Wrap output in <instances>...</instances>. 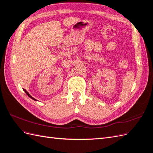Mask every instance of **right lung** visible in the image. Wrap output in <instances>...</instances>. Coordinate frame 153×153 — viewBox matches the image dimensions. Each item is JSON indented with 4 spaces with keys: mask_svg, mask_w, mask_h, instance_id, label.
Returning <instances> with one entry per match:
<instances>
[{
    "mask_svg": "<svg viewBox=\"0 0 153 153\" xmlns=\"http://www.w3.org/2000/svg\"><path fill=\"white\" fill-rule=\"evenodd\" d=\"M24 91L25 92V93H26V94H27V95H28V96H29V97H30V98H32V100H35V101L36 100V99H34V98H32V96H30V94H29V92H27V91H26L25 89H24Z\"/></svg>",
    "mask_w": 153,
    "mask_h": 153,
    "instance_id": "obj_1",
    "label": "right lung"
}]
</instances>
